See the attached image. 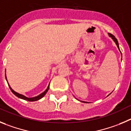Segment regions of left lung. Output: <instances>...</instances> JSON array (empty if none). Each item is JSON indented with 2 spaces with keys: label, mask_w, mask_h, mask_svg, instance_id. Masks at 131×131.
<instances>
[{
  "label": "left lung",
  "mask_w": 131,
  "mask_h": 131,
  "mask_svg": "<svg viewBox=\"0 0 131 131\" xmlns=\"http://www.w3.org/2000/svg\"><path fill=\"white\" fill-rule=\"evenodd\" d=\"M108 35H109V36H110V37H111L113 40H114V41L115 42V43H116V45H117V48H118V49H119V43H118V41H117V40L116 39V38H115V36H114L113 35H112V34L109 33V34H108ZM119 50H120V49H119ZM83 102H85V103H87V102H84V101H83Z\"/></svg>",
  "instance_id": "left-lung-1"
}]
</instances>
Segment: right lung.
Returning <instances> with one entry per match:
<instances>
[{"instance_id": "obj_1", "label": "right lung", "mask_w": 131, "mask_h": 131, "mask_svg": "<svg viewBox=\"0 0 131 131\" xmlns=\"http://www.w3.org/2000/svg\"><path fill=\"white\" fill-rule=\"evenodd\" d=\"M7 80V79H6ZM8 85H9V84H8ZM9 88H10V90H11V91L14 94V95H16V96H17L18 98H19V99H23V100H25V101H30V102H32V101H38V100H40V99H42V97H43L44 95L46 94V93L48 92V89H49V85H48V88L46 89V90L45 91H43L42 93H41L40 95H38L37 96H35V97H32V98H28V97H26L25 96H24V95H21V94H19L18 93H17V92L14 91V90H13L11 88V87H10V85H9Z\"/></svg>"}]
</instances>
